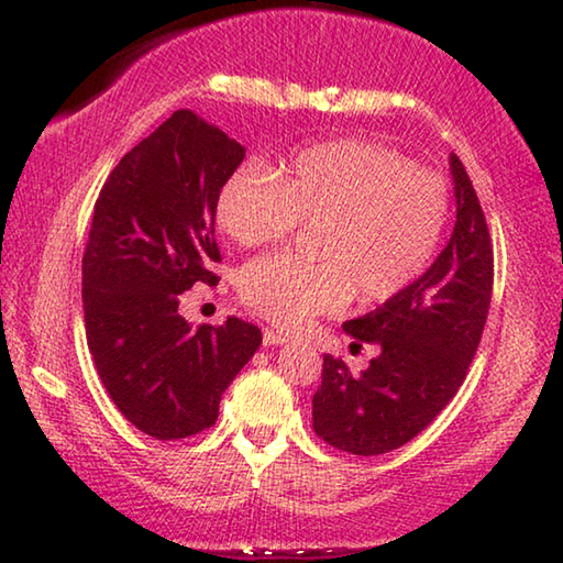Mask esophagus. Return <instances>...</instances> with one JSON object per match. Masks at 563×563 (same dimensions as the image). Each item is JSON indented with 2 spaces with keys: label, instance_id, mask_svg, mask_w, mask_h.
Listing matches in <instances>:
<instances>
[{
  "label": "esophagus",
  "instance_id": "1",
  "mask_svg": "<svg viewBox=\"0 0 563 563\" xmlns=\"http://www.w3.org/2000/svg\"><path fill=\"white\" fill-rule=\"evenodd\" d=\"M263 342H265V345H283V342H288V338H285L280 330L265 328V332H263Z\"/></svg>",
  "mask_w": 563,
  "mask_h": 563
}]
</instances>
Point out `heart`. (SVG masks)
I'll return each instance as SVG.
<instances>
[{"label": "heart", "instance_id": "b5f03b06", "mask_svg": "<svg viewBox=\"0 0 563 563\" xmlns=\"http://www.w3.org/2000/svg\"><path fill=\"white\" fill-rule=\"evenodd\" d=\"M216 218L238 245L308 235L312 261L265 255L243 271L247 308L285 330L345 305L352 292L383 302L427 271L450 218V190L397 148L362 139L305 146L278 170L238 166L218 194Z\"/></svg>", "mask_w": 563, "mask_h": 563}]
</instances>
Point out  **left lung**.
<instances>
[{"instance_id":"8db88e82","label":"left lung","mask_w":563,"mask_h":563,"mask_svg":"<svg viewBox=\"0 0 563 563\" xmlns=\"http://www.w3.org/2000/svg\"><path fill=\"white\" fill-rule=\"evenodd\" d=\"M456 223L450 243L422 278L342 330L377 342L379 355L360 375L340 357L322 360L312 395V430L340 452H393L450 405L487 325L494 251L487 218L462 161L450 156Z\"/></svg>"}]
</instances>
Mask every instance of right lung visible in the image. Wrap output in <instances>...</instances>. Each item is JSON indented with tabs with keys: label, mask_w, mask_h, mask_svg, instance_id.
Returning <instances> with one entry per match:
<instances>
[{
	"label": "right lung",
	"mask_w": 563,
	"mask_h": 563,
	"mask_svg": "<svg viewBox=\"0 0 563 563\" xmlns=\"http://www.w3.org/2000/svg\"><path fill=\"white\" fill-rule=\"evenodd\" d=\"M243 158L238 141L180 109L119 161L93 206L81 261L89 352L119 412L154 440L213 427L263 342L241 318L190 328L178 316L180 295L218 283L216 203Z\"/></svg>",
	"instance_id": "right-lung-1"
}]
</instances>
